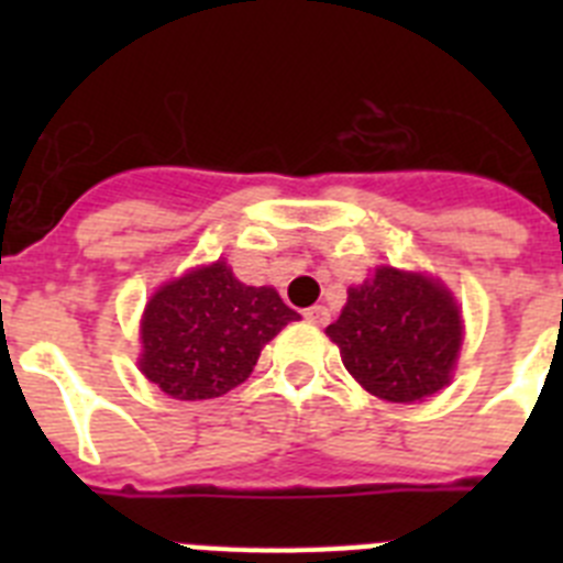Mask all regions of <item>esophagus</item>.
I'll return each mask as SVG.
<instances>
[{
  "label": "esophagus",
  "mask_w": 563,
  "mask_h": 563,
  "mask_svg": "<svg viewBox=\"0 0 563 563\" xmlns=\"http://www.w3.org/2000/svg\"><path fill=\"white\" fill-rule=\"evenodd\" d=\"M305 318L310 321V324L324 327V324H330V310H327L324 305H316V307H310V310H305Z\"/></svg>",
  "instance_id": "esophagus-1"
}]
</instances>
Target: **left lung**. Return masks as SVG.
<instances>
[{"label": "left lung", "mask_w": 563, "mask_h": 563, "mask_svg": "<svg viewBox=\"0 0 563 563\" xmlns=\"http://www.w3.org/2000/svg\"><path fill=\"white\" fill-rule=\"evenodd\" d=\"M327 335L369 395L417 402L449 386L462 346L454 296L437 278L377 267L346 290V305Z\"/></svg>", "instance_id": "8db88e82"}]
</instances>
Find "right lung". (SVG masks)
Masks as SVG:
<instances>
[{"label":"right lung","mask_w":563,"mask_h":563,"mask_svg":"<svg viewBox=\"0 0 563 563\" xmlns=\"http://www.w3.org/2000/svg\"><path fill=\"white\" fill-rule=\"evenodd\" d=\"M273 287H247L225 262L188 271L148 298L141 372L177 400L220 397L247 380L267 341L298 321Z\"/></svg>","instance_id":"obj_1"}]
</instances>
